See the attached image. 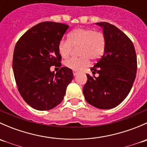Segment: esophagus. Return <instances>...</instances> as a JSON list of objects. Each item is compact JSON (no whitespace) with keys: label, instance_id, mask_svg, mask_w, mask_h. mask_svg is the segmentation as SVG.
Instances as JSON below:
<instances>
[{"label":"esophagus","instance_id":"obj_1","mask_svg":"<svg viewBox=\"0 0 147 147\" xmlns=\"http://www.w3.org/2000/svg\"><path fill=\"white\" fill-rule=\"evenodd\" d=\"M72 72H73V75H74V76H76V75H78V72H76V71L73 70V71H72Z\"/></svg>","mask_w":147,"mask_h":147}]
</instances>
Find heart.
<instances>
[{"instance_id":"obj_1","label":"heart","mask_w":147,"mask_h":147,"mask_svg":"<svg viewBox=\"0 0 147 147\" xmlns=\"http://www.w3.org/2000/svg\"><path fill=\"white\" fill-rule=\"evenodd\" d=\"M79 58H71L65 61V65L75 71H82L94 61L101 58L106 48V38L101 31L92 28H78L68 35V40H61L58 51L63 58H67L73 48H78Z\"/></svg>"}]
</instances>
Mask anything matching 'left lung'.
<instances>
[{"mask_svg": "<svg viewBox=\"0 0 147 147\" xmlns=\"http://www.w3.org/2000/svg\"><path fill=\"white\" fill-rule=\"evenodd\" d=\"M103 28L106 48L102 57L90 68L83 87L86 101L98 109H112L127 97L136 78L137 60L132 41L114 25L97 23ZM98 73V77L94 74Z\"/></svg>", "mask_w": 147, "mask_h": 147, "instance_id": "8db88e82", "label": "left lung"}]
</instances>
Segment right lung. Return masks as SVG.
I'll use <instances>...</instances> for the list:
<instances>
[{
	"label": "right lung",
	"mask_w": 147,
	"mask_h": 147,
	"mask_svg": "<svg viewBox=\"0 0 147 147\" xmlns=\"http://www.w3.org/2000/svg\"><path fill=\"white\" fill-rule=\"evenodd\" d=\"M69 26L45 21L26 31L15 46L13 69L18 90L26 103L38 110L58 105L73 78L72 69L62 67L58 44ZM59 71L55 74L50 67Z\"/></svg>",
	"instance_id": "1"
}]
</instances>
